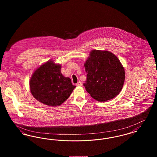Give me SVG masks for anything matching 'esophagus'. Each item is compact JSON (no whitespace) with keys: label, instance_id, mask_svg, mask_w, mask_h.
Masks as SVG:
<instances>
[{"label":"esophagus","instance_id":"obj_1","mask_svg":"<svg viewBox=\"0 0 157 157\" xmlns=\"http://www.w3.org/2000/svg\"><path fill=\"white\" fill-rule=\"evenodd\" d=\"M82 83H81V82H80V81H79V82H78L77 83H76V86H82Z\"/></svg>","mask_w":157,"mask_h":157}]
</instances>
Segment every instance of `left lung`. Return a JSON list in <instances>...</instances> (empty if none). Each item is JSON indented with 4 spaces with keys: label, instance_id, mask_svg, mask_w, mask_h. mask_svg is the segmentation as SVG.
<instances>
[{
    "label": "left lung",
    "instance_id": "obj_1",
    "mask_svg": "<svg viewBox=\"0 0 157 157\" xmlns=\"http://www.w3.org/2000/svg\"><path fill=\"white\" fill-rule=\"evenodd\" d=\"M84 66L87 75L83 86L94 99L105 102L120 93L125 81V71L115 55L93 50Z\"/></svg>",
    "mask_w": 157,
    "mask_h": 157
}]
</instances>
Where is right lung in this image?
<instances>
[{
  "label": "right lung",
  "instance_id": "add662e5",
  "mask_svg": "<svg viewBox=\"0 0 157 157\" xmlns=\"http://www.w3.org/2000/svg\"><path fill=\"white\" fill-rule=\"evenodd\" d=\"M61 67L52 60L41 65L30 79V92L36 99L44 104L56 106L65 102L74 90L69 78L60 72Z\"/></svg>",
  "mask_w": 157,
  "mask_h": 157
}]
</instances>
